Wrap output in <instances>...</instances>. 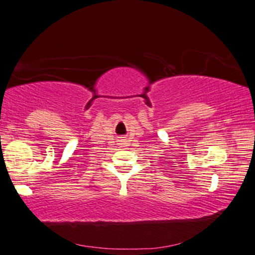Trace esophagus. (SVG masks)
Listing matches in <instances>:
<instances>
[{
  "label": "esophagus",
  "instance_id": "34e87169",
  "mask_svg": "<svg viewBox=\"0 0 255 255\" xmlns=\"http://www.w3.org/2000/svg\"><path fill=\"white\" fill-rule=\"evenodd\" d=\"M119 141H120V144H125V138H120V140H119Z\"/></svg>",
  "mask_w": 255,
  "mask_h": 255
}]
</instances>
